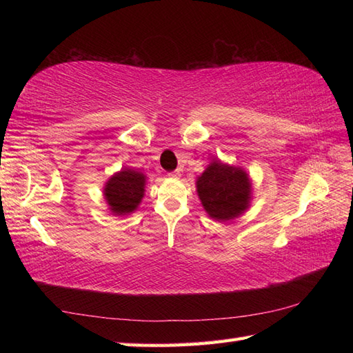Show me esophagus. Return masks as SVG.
Returning a JSON list of instances; mask_svg holds the SVG:
<instances>
[{
	"label": "esophagus",
	"mask_w": 353,
	"mask_h": 353,
	"mask_svg": "<svg viewBox=\"0 0 353 353\" xmlns=\"http://www.w3.org/2000/svg\"><path fill=\"white\" fill-rule=\"evenodd\" d=\"M168 176L170 177H181V171L176 170V171H172V172H168Z\"/></svg>",
	"instance_id": "1"
}]
</instances>
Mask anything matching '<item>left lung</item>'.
I'll return each instance as SVG.
<instances>
[{
  "mask_svg": "<svg viewBox=\"0 0 353 353\" xmlns=\"http://www.w3.org/2000/svg\"><path fill=\"white\" fill-rule=\"evenodd\" d=\"M197 192L209 216L228 221L249 206L250 181L241 168L212 161L197 179Z\"/></svg>",
  "mask_w": 353,
  "mask_h": 353,
  "instance_id": "obj_1",
  "label": "left lung"
}]
</instances>
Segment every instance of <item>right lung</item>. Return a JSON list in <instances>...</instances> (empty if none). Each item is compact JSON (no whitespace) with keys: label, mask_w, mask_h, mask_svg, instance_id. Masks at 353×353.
<instances>
[{"label":"right lung","mask_w":353,"mask_h":353,"mask_svg":"<svg viewBox=\"0 0 353 353\" xmlns=\"http://www.w3.org/2000/svg\"><path fill=\"white\" fill-rule=\"evenodd\" d=\"M144 185L145 176L130 168H124L112 176L104 188L110 211L117 215L134 211L144 196Z\"/></svg>","instance_id":"1"}]
</instances>
